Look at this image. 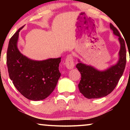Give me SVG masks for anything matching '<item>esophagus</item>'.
<instances>
[{
  "mask_svg": "<svg viewBox=\"0 0 130 130\" xmlns=\"http://www.w3.org/2000/svg\"><path fill=\"white\" fill-rule=\"evenodd\" d=\"M65 65L66 67L68 69H73L74 67V63L73 61V56L72 54H69L67 58H66L65 61Z\"/></svg>",
  "mask_w": 130,
  "mask_h": 130,
  "instance_id": "34e87169",
  "label": "esophagus"
}]
</instances>
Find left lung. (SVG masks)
<instances>
[{"label":"left lung","mask_w":130,"mask_h":130,"mask_svg":"<svg viewBox=\"0 0 130 130\" xmlns=\"http://www.w3.org/2000/svg\"><path fill=\"white\" fill-rule=\"evenodd\" d=\"M113 34L118 37L120 44L119 58L117 64L104 70H99L87 65L78 60L76 65L81 74V80L78 85L79 90L88 99L100 98L111 93L118 84L123 74L126 64V48L124 40L121 37L118 29L110 24Z\"/></svg>","instance_id":"left-lung-1"}]
</instances>
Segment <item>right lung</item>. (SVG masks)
Segmentation results:
<instances>
[{
    "label": "right lung",
    "instance_id": "add662e5",
    "mask_svg": "<svg viewBox=\"0 0 130 130\" xmlns=\"http://www.w3.org/2000/svg\"><path fill=\"white\" fill-rule=\"evenodd\" d=\"M19 28L11 37L7 51L9 77L22 95L29 100L40 101L53 92L61 76L58 70L61 57L38 61L24 56L18 48Z\"/></svg>",
    "mask_w": 130,
    "mask_h": 130
}]
</instances>
